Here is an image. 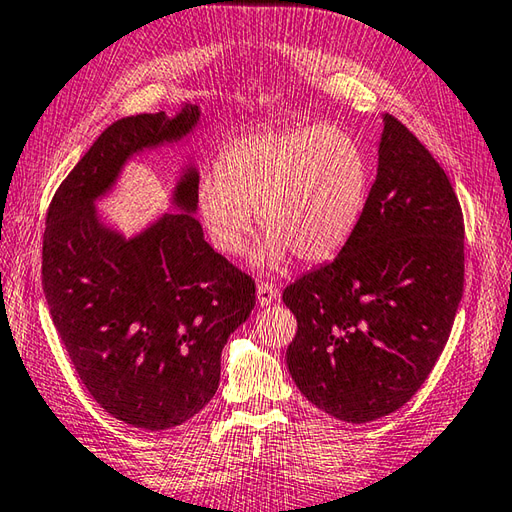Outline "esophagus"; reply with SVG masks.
I'll return each instance as SVG.
<instances>
[{
  "label": "esophagus",
  "instance_id": "34e87169",
  "mask_svg": "<svg viewBox=\"0 0 512 512\" xmlns=\"http://www.w3.org/2000/svg\"><path fill=\"white\" fill-rule=\"evenodd\" d=\"M277 299H279V288L275 284H268V282L257 284L259 306H270L273 302H277Z\"/></svg>",
  "mask_w": 512,
  "mask_h": 512
}]
</instances>
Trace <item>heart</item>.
<instances>
[{"label": "heart", "mask_w": 512, "mask_h": 512, "mask_svg": "<svg viewBox=\"0 0 512 512\" xmlns=\"http://www.w3.org/2000/svg\"><path fill=\"white\" fill-rule=\"evenodd\" d=\"M368 195L364 148L342 126L255 130L222 150L217 175L195 188V210L219 253L239 257L253 235V210L266 230L259 268H282L295 253L315 264L353 235Z\"/></svg>", "instance_id": "b5f03b06"}]
</instances>
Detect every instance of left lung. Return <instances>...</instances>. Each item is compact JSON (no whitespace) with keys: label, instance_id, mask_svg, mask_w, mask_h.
I'll use <instances>...</instances> for the list:
<instances>
[{"label":"left lung","instance_id":"left-lung-1","mask_svg":"<svg viewBox=\"0 0 512 512\" xmlns=\"http://www.w3.org/2000/svg\"><path fill=\"white\" fill-rule=\"evenodd\" d=\"M462 293L459 199L426 146L384 115L377 177L353 235L282 295L297 319L290 377L342 422L395 413L442 355Z\"/></svg>","mask_w":512,"mask_h":512}]
</instances>
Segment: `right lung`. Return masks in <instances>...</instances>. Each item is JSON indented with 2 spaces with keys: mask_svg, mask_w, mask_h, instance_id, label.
Returning <instances> with one entry per match:
<instances>
[{
  "mask_svg": "<svg viewBox=\"0 0 512 512\" xmlns=\"http://www.w3.org/2000/svg\"><path fill=\"white\" fill-rule=\"evenodd\" d=\"M199 106L144 113L108 126L48 206L42 286L79 379L119 422L166 430L197 415L219 386L222 348L255 308V282L213 250L195 217L197 168L166 213L126 239L99 219L130 157L179 142Z\"/></svg>",
  "mask_w": 512,
  "mask_h": 512,
  "instance_id": "right-lung-1",
  "label": "right lung"
}]
</instances>
